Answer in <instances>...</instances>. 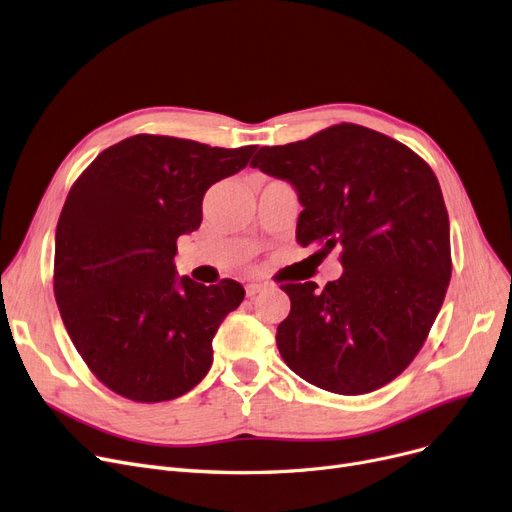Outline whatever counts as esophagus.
<instances>
[{
    "label": "esophagus",
    "mask_w": 512,
    "mask_h": 512,
    "mask_svg": "<svg viewBox=\"0 0 512 512\" xmlns=\"http://www.w3.org/2000/svg\"><path fill=\"white\" fill-rule=\"evenodd\" d=\"M264 289H266V283L252 281V283L246 285V294H248V298H254L256 294H260V291H264Z\"/></svg>",
    "instance_id": "1"
}]
</instances>
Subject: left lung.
I'll return each instance as SVG.
<instances>
[{
  "label": "left lung",
  "instance_id": "8db88e82",
  "mask_svg": "<svg viewBox=\"0 0 512 512\" xmlns=\"http://www.w3.org/2000/svg\"><path fill=\"white\" fill-rule=\"evenodd\" d=\"M296 189V239L344 273L281 289L291 300L277 327L287 367L333 394H369L421 350L450 283V221L433 170L400 141L335 125L304 141L264 145L252 164Z\"/></svg>",
  "mask_w": 512,
  "mask_h": 512
}]
</instances>
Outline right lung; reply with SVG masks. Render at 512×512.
<instances>
[{
    "label": "right lung",
    "mask_w": 512,
    "mask_h": 512,
    "mask_svg": "<svg viewBox=\"0 0 512 512\" xmlns=\"http://www.w3.org/2000/svg\"><path fill=\"white\" fill-rule=\"evenodd\" d=\"M256 145L210 148L133 135L72 185L56 229L54 294L91 373L135 402L175 400L212 364V339L246 291L179 277L177 239L202 223L204 193L246 168Z\"/></svg>",
    "instance_id": "1"
}]
</instances>
